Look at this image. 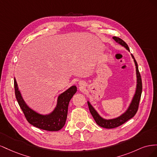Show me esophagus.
<instances>
[{"label":"esophagus","mask_w":157,"mask_h":157,"mask_svg":"<svg viewBox=\"0 0 157 157\" xmlns=\"http://www.w3.org/2000/svg\"><path fill=\"white\" fill-rule=\"evenodd\" d=\"M79 84L80 85V86H82V85H84V84H83L82 82H79Z\"/></svg>","instance_id":"esophagus-1"}]
</instances>
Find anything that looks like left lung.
Instances as JSON below:
<instances>
[{"mask_svg": "<svg viewBox=\"0 0 157 157\" xmlns=\"http://www.w3.org/2000/svg\"><path fill=\"white\" fill-rule=\"evenodd\" d=\"M113 39L115 40L117 42H118V44H120L122 46L125 47V48L128 51H130L129 47H128V46L127 45V44L124 40L120 39V38L117 37V36H113ZM132 57L133 58V59H134L135 65H136V68L137 88H136V94L134 95V98H133L132 101L130 103L129 107H128V109H127V111L124 114H122V115H121L120 117H118L116 118L106 120V119H104V118H103L102 117L99 116V114L97 113V111L95 110L94 108L91 105V104L90 103L89 101H88L89 110H90V113H91V115H92L94 119L97 123V124H98L99 126H101L102 128H109V129H110V128H117L118 126L123 124L126 121L130 120V118L134 117L137 111V109H138L139 103H140L141 96V92H142V81H141V75L139 72L137 63L136 62L134 56H133L132 54Z\"/></svg>", "mask_w": 157, "mask_h": 157, "instance_id": "obj_1", "label": "left lung"}]
</instances>
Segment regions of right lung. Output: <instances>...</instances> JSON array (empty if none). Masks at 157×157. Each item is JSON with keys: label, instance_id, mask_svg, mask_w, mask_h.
<instances>
[{"label": "right lung", "instance_id": "1", "mask_svg": "<svg viewBox=\"0 0 157 157\" xmlns=\"http://www.w3.org/2000/svg\"><path fill=\"white\" fill-rule=\"evenodd\" d=\"M14 89L16 99L27 121L33 126L47 131H58L64 126L67 119L69 103L77 90V87L72 86L61 94L53 112L49 115H43L32 110L26 105L18 90L16 78H14Z\"/></svg>", "mask_w": 157, "mask_h": 157}]
</instances>
